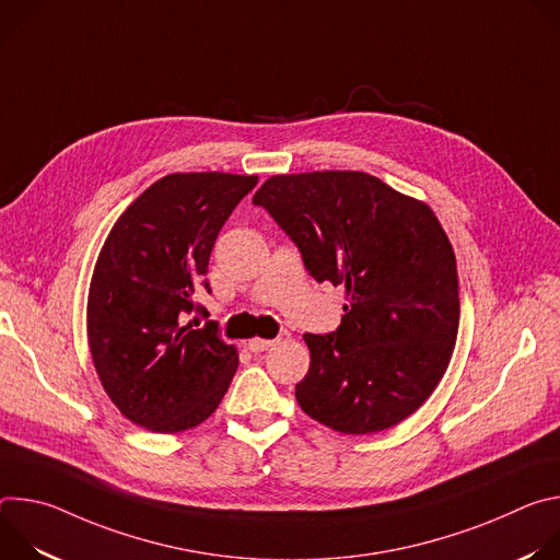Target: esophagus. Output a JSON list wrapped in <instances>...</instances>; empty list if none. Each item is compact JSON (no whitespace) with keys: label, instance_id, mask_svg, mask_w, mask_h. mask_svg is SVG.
I'll list each match as a JSON object with an SVG mask.
<instances>
[{"label":"esophagus","instance_id":"34e87169","mask_svg":"<svg viewBox=\"0 0 560 560\" xmlns=\"http://www.w3.org/2000/svg\"><path fill=\"white\" fill-rule=\"evenodd\" d=\"M275 346V341L272 339H250L248 343H246V348L250 350V352H266L268 348H272Z\"/></svg>","mask_w":560,"mask_h":560}]
</instances>
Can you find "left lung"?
Returning <instances> with one entry per match:
<instances>
[{
	"mask_svg": "<svg viewBox=\"0 0 560 560\" xmlns=\"http://www.w3.org/2000/svg\"><path fill=\"white\" fill-rule=\"evenodd\" d=\"M318 283L346 288L341 326L303 335L296 401L343 434L387 430L443 378L458 332V275L434 212L378 177L326 171L270 177L253 197Z\"/></svg>",
	"mask_w": 560,
	"mask_h": 560,
	"instance_id": "left-lung-1",
	"label": "left lung"
}]
</instances>
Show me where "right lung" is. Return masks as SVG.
Segmentation results:
<instances>
[{"label":"right lung","instance_id":"add662e5","mask_svg":"<svg viewBox=\"0 0 560 560\" xmlns=\"http://www.w3.org/2000/svg\"><path fill=\"white\" fill-rule=\"evenodd\" d=\"M259 177L177 173L154 182L117 219L89 294V343L110 401L132 423L175 434L203 423L236 372L217 322L186 324L210 292L217 234Z\"/></svg>","mask_w":560,"mask_h":560}]
</instances>
